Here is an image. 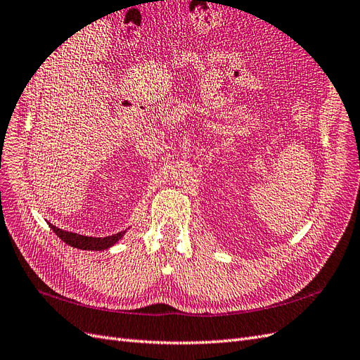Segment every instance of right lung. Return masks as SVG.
Wrapping results in <instances>:
<instances>
[{
  "label": "right lung",
  "instance_id": "right-lung-1",
  "mask_svg": "<svg viewBox=\"0 0 360 360\" xmlns=\"http://www.w3.org/2000/svg\"><path fill=\"white\" fill-rule=\"evenodd\" d=\"M51 228L53 230L63 242H66L68 245L78 248V249H84V250H103L114 246L120 238L124 236L126 231L117 233L112 236L108 237H89V236H82V234H76V233H70V231H64L60 230V228L51 225Z\"/></svg>",
  "mask_w": 360,
  "mask_h": 360
}]
</instances>
